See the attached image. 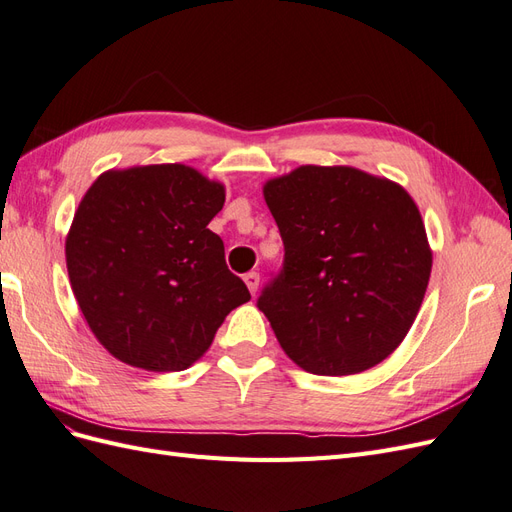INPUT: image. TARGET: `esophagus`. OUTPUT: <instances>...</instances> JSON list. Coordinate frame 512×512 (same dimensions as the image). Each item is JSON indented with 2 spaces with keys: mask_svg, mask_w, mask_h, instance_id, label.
<instances>
[{
  "mask_svg": "<svg viewBox=\"0 0 512 512\" xmlns=\"http://www.w3.org/2000/svg\"><path fill=\"white\" fill-rule=\"evenodd\" d=\"M243 280H245L247 288H250V292H252V294H256L258 284H260V275H258L256 271H250V273H245V275H243Z\"/></svg>",
  "mask_w": 512,
  "mask_h": 512,
  "instance_id": "1",
  "label": "esophagus"
}]
</instances>
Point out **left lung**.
I'll return each mask as SVG.
<instances>
[{"label": "left lung", "mask_w": 512, "mask_h": 512, "mask_svg": "<svg viewBox=\"0 0 512 512\" xmlns=\"http://www.w3.org/2000/svg\"><path fill=\"white\" fill-rule=\"evenodd\" d=\"M284 262L258 309L309 374L350 376L382 363L423 303L431 252L414 200L350 166H301L265 185Z\"/></svg>", "instance_id": "left-lung-1"}]
</instances>
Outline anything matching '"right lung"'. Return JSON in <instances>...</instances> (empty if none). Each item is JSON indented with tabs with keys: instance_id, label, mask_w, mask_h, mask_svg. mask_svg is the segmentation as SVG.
Here are the masks:
<instances>
[{
	"instance_id": "obj_1",
	"label": "right lung",
	"mask_w": 512,
	"mask_h": 512,
	"mask_svg": "<svg viewBox=\"0 0 512 512\" xmlns=\"http://www.w3.org/2000/svg\"><path fill=\"white\" fill-rule=\"evenodd\" d=\"M224 188L183 164L104 173L66 241L81 312L115 359L147 371L188 369L224 318L250 301L207 226Z\"/></svg>"
}]
</instances>
